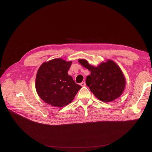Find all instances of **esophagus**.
I'll return each mask as SVG.
<instances>
[{"label": "esophagus", "mask_w": 152, "mask_h": 152, "mask_svg": "<svg viewBox=\"0 0 152 152\" xmlns=\"http://www.w3.org/2000/svg\"><path fill=\"white\" fill-rule=\"evenodd\" d=\"M80 85L83 87V86H86V83H85L84 82H82V83L80 84Z\"/></svg>", "instance_id": "1"}]
</instances>
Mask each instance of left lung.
<instances>
[{
	"label": "left lung",
	"instance_id": "obj_1",
	"mask_svg": "<svg viewBox=\"0 0 152 152\" xmlns=\"http://www.w3.org/2000/svg\"><path fill=\"white\" fill-rule=\"evenodd\" d=\"M79 63L91 71L86 83L90 91L100 100L112 102L120 97L124 91L126 79L121 69L112 60L102 63L95 67L87 60L80 59Z\"/></svg>",
	"mask_w": 152,
	"mask_h": 152
}]
</instances>
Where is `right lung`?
I'll return each instance as SVG.
<instances>
[{
    "label": "right lung",
    "instance_id": "right-lung-1",
    "mask_svg": "<svg viewBox=\"0 0 152 152\" xmlns=\"http://www.w3.org/2000/svg\"><path fill=\"white\" fill-rule=\"evenodd\" d=\"M71 61L55 58L40 66L36 78V89L39 97L53 107H63L72 102L81 88L68 74Z\"/></svg>",
    "mask_w": 152,
    "mask_h": 152
}]
</instances>
